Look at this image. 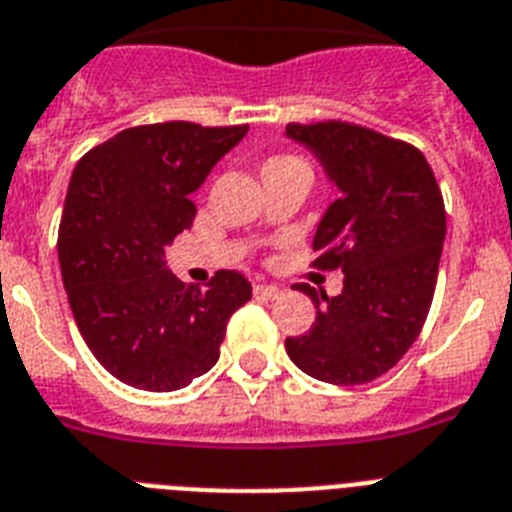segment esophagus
<instances>
[{"label":"esophagus","mask_w":512,"mask_h":512,"mask_svg":"<svg viewBox=\"0 0 512 512\" xmlns=\"http://www.w3.org/2000/svg\"><path fill=\"white\" fill-rule=\"evenodd\" d=\"M281 293H283L281 288H278V286H268V283H257V286H255V296H257V299L273 301V299H278Z\"/></svg>","instance_id":"obj_1"}]
</instances>
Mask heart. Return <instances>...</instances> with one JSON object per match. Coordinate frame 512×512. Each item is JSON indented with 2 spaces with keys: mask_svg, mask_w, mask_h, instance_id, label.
<instances>
[{
  "mask_svg": "<svg viewBox=\"0 0 512 512\" xmlns=\"http://www.w3.org/2000/svg\"><path fill=\"white\" fill-rule=\"evenodd\" d=\"M281 159H286V157H281ZM273 162H275V159H273Z\"/></svg>",
  "mask_w": 512,
  "mask_h": 512,
  "instance_id": "heart-1",
  "label": "heart"
}]
</instances>
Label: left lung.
I'll return each instance as SVG.
<instances>
[{
	"instance_id": "1",
	"label": "left lung",
	"mask_w": 512,
	"mask_h": 512,
	"mask_svg": "<svg viewBox=\"0 0 512 512\" xmlns=\"http://www.w3.org/2000/svg\"><path fill=\"white\" fill-rule=\"evenodd\" d=\"M286 136L319 159L340 198L314 234V268L345 273L340 296H317V319L286 353L337 386L368 384L394 368L433 304L446 208L428 159L404 141L342 121L288 123Z\"/></svg>"
}]
</instances>
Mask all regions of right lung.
<instances>
[{
	"label": "right lung",
	"mask_w": 512,
	"mask_h": 512,
	"mask_svg": "<svg viewBox=\"0 0 512 512\" xmlns=\"http://www.w3.org/2000/svg\"><path fill=\"white\" fill-rule=\"evenodd\" d=\"M247 128H126L74 167L59 226L61 278L87 348L123 384L175 391L211 371L226 322L252 299L237 270L198 288L164 260V247L193 226V193Z\"/></svg>",
	"instance_id": "1"
}]
</instances>
